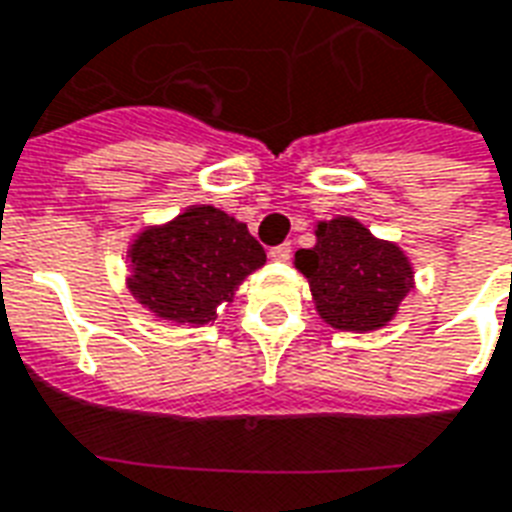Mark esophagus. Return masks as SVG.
<instances>
[{
  "mask_svg": "<svg viewBox=\"0 0 512 512\" xmlns=\"http://www.w3.org/2000/svg\"><path fill=\"white\" fill-rule=\"evenodd\" d=\"M290 255H293V246L290 244H279V246H274L271 252H268V257H271V260H276V263H287V260H290Z\"/></svg>",
  "mask_w": 512,
  "mask_h": 512,
  "instance_id": "1",
  "label": "esophagus"
}]
</instances>
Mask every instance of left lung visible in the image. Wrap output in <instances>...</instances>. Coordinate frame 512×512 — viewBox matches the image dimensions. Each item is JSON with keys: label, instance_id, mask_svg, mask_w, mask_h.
<instances>
[{"label": "left lung", "instance_id": "left-lung-1", "mask_svg": "<svg viewBox=\"0 0 512 512\" xmlns=\"http://www.w3.org/2000/svg\"><path fill=\"white\" fill-rule=\"evenodd\" d=\"M314 236L312 249L295 252V268L309 279L317 314L331 328L355 333L391 323L415 285L407 255L352 217L317 222Z\"/></svg>", "mask_w": 512, "mask_h": 512}]
</instances>
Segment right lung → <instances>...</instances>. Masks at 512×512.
<instances>
[{"label":"right lung","instance_id":"right-lung-1","mask_svg":"<svg viewBox=\"0 0 512 512\" xmlns=\"http://www.w3.org/2000/svg\"><path fill=\"white\" fill-rule=\"evenodd\" d=\"M127 257L135 301L179 325L211 323L217 306L266 263L244 222L214 206H189L165 225L140 230Z\"/></svg>","mask_w":512,"mask_h":512}]
</instances>
